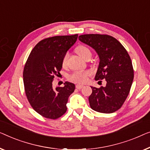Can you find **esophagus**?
Segmentation results:
<instances>
[{
  "instance_id": "esophagus-1",
  "label": "esophagus",
  "mask_w": 150,
  "mask_h": 150,
  "mask_svg": "<svg viewBox=\"0 0 150 150\" xmlns=\"http://www.w3.org/2000/svg\"><path fill=\"white\" fill-rule=\"evenodd\" d=\"M83 87V86L81 85V84H77V85H76V88H77V89H78V90L81 89V88Z\"/></svg>"
}]
</instances>
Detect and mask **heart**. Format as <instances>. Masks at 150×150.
I'll use <instances>...</instances> for the list:
<instances>
[{"label": "heart", "mask_w": 150, "mask_h": 150, "mask_svg": "<svg viewBox=\"0 0 150 150\" xmlns=\"http://www.w3.org/2000/svg\"><path fill=\"white\" fill-rule=\"evenodd\" d=\"M75 52L77 53L81 58L86 59L88 56H91L92 52L90 50L87 46L84 45H79L75 48ZM67 59H68V54H66L62 58V66L65 67L67 65ZM90 75V72L88 71H76L73 73L72 75H70L69 79L71 81L75 82V83H84L88 79V76Z\"/></svg>", "instance_id": "obj_1"}]
</instances>
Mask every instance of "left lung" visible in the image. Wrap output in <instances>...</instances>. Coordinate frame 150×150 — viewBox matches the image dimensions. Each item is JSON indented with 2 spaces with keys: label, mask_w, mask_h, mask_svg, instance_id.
<instances>
[{
  "label": "left lung",
  "mask_w": 150,
  "mask_h": 150,
  "mask_svg": "<svg viewBox=\"0 0 150 150\" xmlns=\"http://www.w3.org/2000/svg\"><path fill=\"white\" fill-rule=\"evenodd\" d=\"M80 41L96 52L100 62L95 80L105 79V87H92L89 96L90 107L100 113H111L124 104L130 92L134 78L131 59L124 46L114 37L107 35H80Z\"/></svg>",
  "instance_id": "obj_1"
}]
</instances>
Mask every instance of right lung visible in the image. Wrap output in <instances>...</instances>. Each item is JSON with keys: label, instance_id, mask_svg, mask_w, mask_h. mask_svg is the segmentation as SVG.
<instances>
[{"label": "right lung", "instance_id": "1", "mask_svg": "<svg viewBox=\"0 0 150 150\" xmlns=\"http://www.w3.org/2000/svg\"><path fill=\"white\" fill-rule=\"evenodd\" d=\"M78 35L55 36L41 40L35 46L24 66L25 93L34 110L48 119L55 120L66 113L74 83L66 81L64 87L53 88L55 76L62 67V58L77 39Z\"/></svg>", "mask_w": 150, "mask_h": 150}]
</instances>
